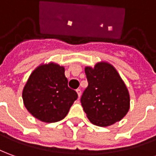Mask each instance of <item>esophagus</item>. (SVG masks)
<instances>
[{"instance_id": "1", "label": "esophagus", "mask_w": 156, "mask_h": 156, "mask_svg": "<svg viewBox=\"0 0 156 156\" xmlns=\"http://www.w3.org/2000/svg\"><path fill=\"white\" fill-rule=\"evenodd\" d=\"M76 92H77V94H78V97H79V98H80V94H81V91H80V88L76 89Z\"/></svg>"}]
</instances>
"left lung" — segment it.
<instances>
[{
  "instance_id": "obj_1",
  "label": "left lung",
  "mask_w": 156,
  "mask_h": 156,
  "mask_svg": "<svg viewBox=\"0 0 156 156\" xmlns=\"http://www.w3.org/2000/svg\"><path fill=\"white\" fill-rule=\"evenodd\" d=\"M88 86L80 98L89 121L98 126L120 121L130 108V96L119 73L109 63L100 62L86 67Z\"/></svg>"
}]
</instances>
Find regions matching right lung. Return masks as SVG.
Here are the masks:
<instances>
[{"mask_svg":"<svg viewBox=\"0 0 156 156\" xmlns=\"http://www.w3.org/2000/svg\"><path fill=\"white\" fill-rule=\"evenodd\" d=\"M22 96L27 110L47 123L63 120L78 98L68 87L64 67L54 63L41 64L31 73Z\"/></svg>","mask_w":156,"mask_h":156,"instance_id":"add662e5","label":"right lung"}]
</instances>
